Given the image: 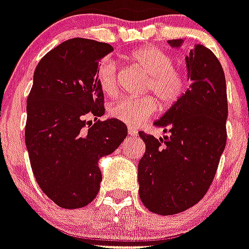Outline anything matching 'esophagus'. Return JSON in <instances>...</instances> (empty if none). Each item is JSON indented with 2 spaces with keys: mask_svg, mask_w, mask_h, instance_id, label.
Instances as JSON below:
<instances>
[{
  "mask_svg": "<svg viewBox=\"0 0 249 249\" xmlns=\"http://www.w3.org/2000/svg\"><path fill=\"white\" fill-rule=\"evenodd\" d=\"M128 133H129V135H130V137H135V135H137V130H135L134 128H129Z\"/></svg>",
  "mask_w": 249,
  "mask_h": 249,
  "instance_id": "1",
  "label": "esophagus"
}]
</instances>
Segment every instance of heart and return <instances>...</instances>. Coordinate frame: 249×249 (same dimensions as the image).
I'll list each match as a JSON object with an SVG mask.
<instances>
[{"instance_id": "b5f03b06", "label": "heart", "mask_w": 249, "mask_h": 249, "mask_svg": "<svg viewBox=\"0 0 249 249\" xmlns=\"http://www.w3.org/2000/svg\"><path fill=\"white\" fill-rule=\"evenodd\" d=\"M135 65L142 68L149 78L145 83L147 92H155L161 104L171 107L181 100L188 89V78L179 69L174 68L171 54L161 48L147 46L131 53ZM97 83L108 97L118 96L119 82L116 65L110 58H105L97 66ZM159 108V101L152 94L138 98H124L110 108V115L128 126L135 128L148 120Z\"/></svg>"}]
</instances>
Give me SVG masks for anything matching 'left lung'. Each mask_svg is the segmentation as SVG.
Masks as SVG:
<instances>
[{
  "label": "left lung",
  "instance_id": "1",
  "mask_svg": "<svg viewBox=\"0 0 249 249\" xmlns=\"http://www.w3.org/2000/svg\"><path fill=\"white\" fill-rule=\"evenodd\" d=\"M167 43L178 48L183 39ZM192 84L181 100L155 121L163 138L139 131L145 152L138 163L139 197L149 211L175 215L201 201L211 185L226 144L228 98L223 66L196 44L185 57Z\"/></svg>",
  "mask_w": 249,
  "mask_h": 249
}]
</instances>
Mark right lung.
I'll return each mask as SVG.
<instances>
[{
  "label": "right lung",
  "mask_w": 249,
  "mask_h": 249,
  "mask_svg": "<svg viewBox=\"0 0 249 249\" xmlns=\"http://www.w3.org/2000/svg\"><path fill=\"white\" fill-rule=\"evenodd\" d=\"M112 50L72 38L44 54L34 71L26 100V149L39 188L62 209L84 207L96 198L102 180L98 161L128 135L116 119L97 120L105 114L97 66ZM87 114L95 116L94 124L86 123Z\"/></svg>",
  "instance_id": "1"
}]
</instances>
